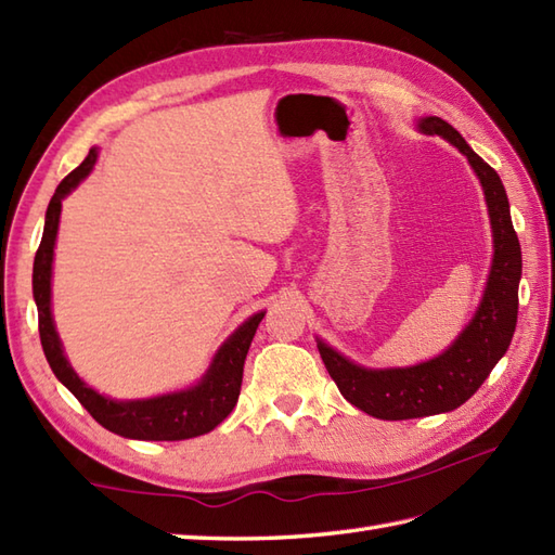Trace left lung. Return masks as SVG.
I'll use <instances>...</instances> for the list:
<instances>
[{"mask_svg":"<svg viewBox=\"0 0 555 555\" xmlns=\"http://www.w3.org/2000/svg\"><path fill=\"white\" fill-rule=\"evenodd\" d=\"M417 128L424 135H441L455 145L475 169L491 219L493 257L485 296L475 317L441 356L427 362L412 364V367L372 370L356 364L322 338H317V348L338 391L348 403L376 420H415L463 405L467 398L477 393V388L505 356L517 324L522 253L513 229L508 195L499 173L439 116H422Z\"/></svg>","mask_w":555,"mask_h":555,"instance_id":"8db88e82","label":"left lung"}]
</instances>
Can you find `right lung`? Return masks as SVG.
I'll return each instance as SVG.
<instances>
[{
    "mask_svg": "<svg viewBox=\"0 0 555 555\" xmlns=\"http://www.w3.org/2000/svg\"><path fill=\"white\" fill-rule=\"evenodd\" d=\"M98 162V147L88 152L80 167L70 171L66 179L56 185V193L50 199L44 215V231L33 264V298L38 305V324L44 358L50 362L54 376L74 393L80 405L95 417L104 429L124 436V439L138 441H183L193 436H203L211 431L231 415L238 403L243 364L250 350L253 336L262 322L264 310L245 320L235 332L223 340L217 356L211 358L209 370L203 374L195 386L183 391L164 393L155 398L140 400H114L109 396L98 393L70 367L64 356L62 338L56 334L52 317V262H54V243L59 231V217H62V199L86 179Z\"/></svg>",
    "mask_w": 555,
    "mask_h": 555,
    "instance_id": "1",
    "label": "right lung"
}]
</instances>
